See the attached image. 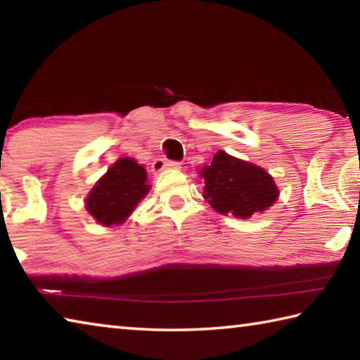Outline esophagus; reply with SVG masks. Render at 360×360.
Returning <instances> with one entry per match:
<instances>
[{"mask_svg": "<svg viewBox=\"0 0 360 360\" xmlns=\"http://www.w3.org/2000/svg\"><path fill=\"white\" fill-rule=\"evenodd\" d=\"M165 168L179 169L181 168V163L179 162H173V160H165V158H155V160L152 162V172H154V173L162 172V169H165Z\"/></svg>", "mask_w": 360, "mask_h": 360, "instance_id": "esophagus-1", "label": "esophagus"}]
</instances>
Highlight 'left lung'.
Instances as JSON below:
<instances>
[{
    "instance_id": "left-lung-1",
    "label": "left lung",
    "mask_w": 360,
    "mask_h": 360,
    "mask_svg": "<svg viewBox=\"0 0 360 360\" xmlns=\"http://www.w3.org/2000/svg\"><path fill=\"white\" fill-rule=\"evenodd\" d=\"M205 179L203 197L221 214L249 219L270 208L279 188L264 168L219 150L200 172Z\"/></svg>"
}]
</instances>
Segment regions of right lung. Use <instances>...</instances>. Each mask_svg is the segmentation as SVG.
Masks as SVG:
<instances>
[{"label": "right lung", "mask_w": 360, "mask_h": 360, "mask_svg": "<svg viewBox=\"0 0 360 360\" xmlns=\"http://www.w3.org/2000/svg\"><path fill=\"white\" fill-rule=\"evenodd\" d=\"M148 173L135 158L122 157L90 191L85 208L96 222L111 227L127 221L148 195Z\"/></svg>", "instance_id": "1"}]
</instances>
